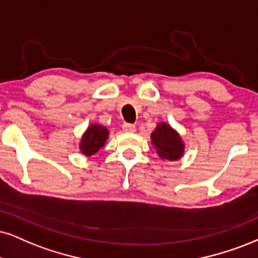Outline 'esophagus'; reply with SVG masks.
<instances>
[{"instance_id":"esophagus-1","label":"esophagus","mask_w":258,"mask_h":258,"mask_svg":"<svg viewBox=\"0 0 258 258\" xmlns=\"http://www.w3.org/2000/svg\"><path fill=\"white\" fill-rule=\"evenodd\" d=\"M123 130L125 133H135L136 132V126L134 124H128V123H124L123 124Z\"/></svg>"}]
</instances>
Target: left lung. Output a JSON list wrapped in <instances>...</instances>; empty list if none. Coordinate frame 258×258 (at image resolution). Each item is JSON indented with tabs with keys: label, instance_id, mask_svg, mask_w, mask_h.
Masks as SVG:
<instances>
[{
	"label": "left lung",
	"instance_id": "1",
	"mask_svg": "<svg viewBox=\"0 0 258 258\" xmlns=\"http://www.w3.org/2000/svg\"><path fill=\"white\" fill-rule=\"evenodd\" d=\"M152 145L161 159L174 161L183 157L184 144L180 136L170 124L159 123L151 135Z\"/></svg>",
	"mask_w": 258,
	"mask_h": 258
}]
</instances>
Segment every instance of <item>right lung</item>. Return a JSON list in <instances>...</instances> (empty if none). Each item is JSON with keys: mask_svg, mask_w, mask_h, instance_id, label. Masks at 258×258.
<instances>
[{"mask_svg": "<svg viewBox=\"0 0 258 258\" xmlns=\"http://www.w3.org/2000/svg\"><path fill=\"white\" fill-rule=\"evenodd\" d=\"M109 138V130L100 124H92L82 135L80 151L86 157H91L103 147Z\"/></svg>", "mask_w": 258, "mask_h": 258, "instance_id": "1", "label": "right lung"}]
</instances>
